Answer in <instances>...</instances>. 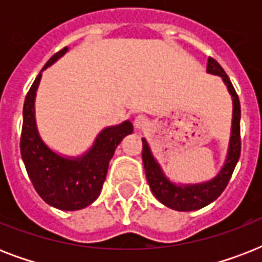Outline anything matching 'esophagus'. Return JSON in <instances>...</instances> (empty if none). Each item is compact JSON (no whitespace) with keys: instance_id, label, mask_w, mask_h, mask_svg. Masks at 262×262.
I'll use <instances>...</instances> for the list:
<instances>
[{"instance_id":"1","label":"esophagus","mask_w":262,"mask_h":262,"mask_svg":"<svg viewBox=\"0 0 262 262\" xmlns=\"http://www.w3.org/2000/svg\"><path fill=\"white\" fill-rule=\"evenodd\" d=\"M133 125H135L136 130H143L144 127L148 125V118L144 115H137L133 121Z\"/></svg>"}]
</instances>
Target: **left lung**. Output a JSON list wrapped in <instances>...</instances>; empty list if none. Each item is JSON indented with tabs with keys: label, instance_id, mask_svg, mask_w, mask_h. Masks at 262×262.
<instances>
[{
	"label": "left lung",
	"instance_id": "left-lung-1",
	"mask_svg": "<svg viewBox=\"0 0 262 262\" xmlns=\"http://www.w3.org/2000/svg\"><path fill=\"white\" fill-rule=\"evenodd\" d=\"M207 72L220 76L223 79L230 94H231L232 103H234L230 148H228L227 160H226L219 175L209 182L201 183V185L183 187L177 186L164 177L159 164L156 163V160L152 156L147 141H145V139H143V163L144 168H145L148 185L151 187L154 195L159 200L160 203L164 204L166 207L171 208V209H175V211H195V209L205 207L208 204H211L213 200L217 199L228 185V181L231 178L234 168H235L241 156V103L238 94L235 92V88L232 85L227 73L224 72L223 68L220 67V63L212 57L208 58Z\"/></svg>",
	"mask_w": 262,
	"mask_h": 262
}]
</instances>
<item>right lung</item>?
<instances>
[{"label": "right lung", "instance_id": "obj_1", "mask_svg": "<svg viewBox=\"0 0 262 262\" xmlns=\"http://www.w3.org/2000/svg\"><path fill=\"white\" fill-rule=\"evenodd\" d=\"M68 49L55 53L43 69L65 54ZM42 69V71H43ZM40 73L27 92L23 107L20 152L27 174L43 201L62 211L83 209L98 199L106 179L107 168L117 145L133 132V125L125 121L107 127L98 136L94 147L79 159H65L46 147L35 125L34 100L40 81Z\"/></svg>", "mask_w": 262, "mask_h": 262}]
</instances>
